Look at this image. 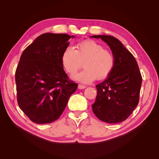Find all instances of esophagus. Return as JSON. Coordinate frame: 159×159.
<instances>
[{
    "instance_id": "1",
    "label": "esophagus",
    "mask_w": 159,
    "mask_h": 159,
    "mask_svg": "<svg viewBox=\"0 0 159 159\" xmlns=\"http://www.w3.org/2000/svg\"><path fill=\"white\" fill-rule=\"evenodd\" d=\"M85 88H86V86H85V85H81V84H79V85H78V88H79L80 89H85Z\"/></svg>"
}]
</instances>
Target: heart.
I'll list each match as a JSON object with an SVG mask.
<instances>
[{
    "mask_svg": "<svg viewBox=\"0 0 159 159\" xmlns=\"http://www.w3.org/2000/svg\"><path fill=\"white\" fill-rule=\"evenodd\" d=\"M66 47L62 53L61 60L67 73L74 74L84 66L85 70L74 75V79L84 84H89L96 78H107L115 66L113 52L93 40L81 41L75 46Z\"/></svg>",
    "mask_w": 159,
    "mask_h": 159,
    "instance_id": "b5f03b06",
    "label": "heart"
}]
</instances>
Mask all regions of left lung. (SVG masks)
<instances>
[{
	"label": "left lung",
	"instance_id": "8db88e82",
	"mask_svg": "<svg viewBox=\"0 0 159 159\" xmlns=\"http://www.w3.org/2000/svg\"><path fill=\"white\" fill-rule=\"evenodd\" d=\"M101 38L115 57V68L103 82L95 86L97 97L93 112L99 120L117 123L126 120L139 103L142 76L137 62L122 43L111 36L94 35Z\"/></svg>",
	"mask_w": 159,
	"mask_h": 159
}]
</instances>
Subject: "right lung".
<instances>
[{
	"mask_svg": "<svg viewBox=\"0 0 159 159\" xmlns=\"http://www.w3.org/2000/svg\"><path fill=\"white\" fill-rule=\"evenodd\" d=\"M74 38L66 34L45 33L24 50L15 72L19 107L34 123L59 119L78 88L64 70L61 57Z\"/></svg>",
	"mask_w": 159,
	"mask_h": 159,
	"instance_id": "1",
	"label": "right lung"
}]
</instances>
